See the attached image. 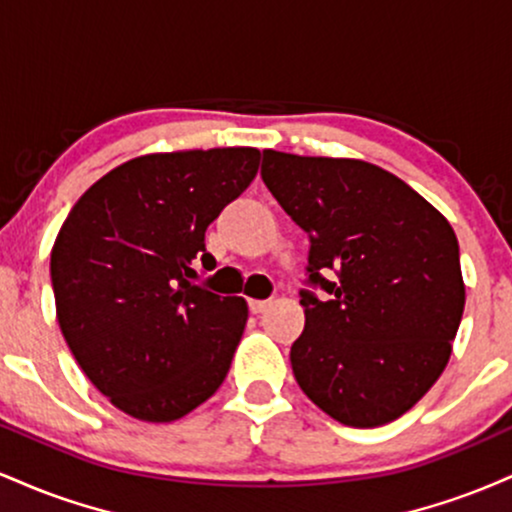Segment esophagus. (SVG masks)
I'll list each match as a JSON object with an SVG mask.
<instances>
[{
  "label": "esophagus",
  "mask_w": 512,
  "mask_h": 512,
  "mask_svg": "<svg viewBox=\"0 0 512 512\" xmlns=\"http://www.w3.org/2000/svg\"><path fill=\"white\" fill-rule=\"evenodd\" d=\"M269 305H272V301H250V310L255 315H260V313H264V310L269 308Z\"/></svg>",
  "instance_id": "34e87169"
}]
</instances>
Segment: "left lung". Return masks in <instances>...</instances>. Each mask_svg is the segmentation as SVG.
I'll return each mask as SVG.
<instances>
[{
    "label": "left lung",
    "mask_w": 512,
    "mask_h": 512,
    "mask_svg": "<svg viewBox=\"0 0 512 512\" xmlns=\"http://www.w3.org/2000/svg\"><path fill=\"white\" fill-rule=\"evenodd\" d=\"M262 180L310 240L305 330L291 346L298 385L339 424H390L448 366L464 310L455 231L366 161L267 149Z\"/></svg>",
    "instance_id": "1"
}]
</instances>
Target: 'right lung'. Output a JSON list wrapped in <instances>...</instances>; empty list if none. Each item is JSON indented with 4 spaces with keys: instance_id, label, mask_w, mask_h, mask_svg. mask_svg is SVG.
<instances>
[{
    "instance_id": "obj_1",
    "label": "right lung",
    "mask_w": 512,
    "mask_h": 512,
    "mask_svg": "<svg viewBox=\"0 0 512 512\" xmlns=\"http://www.w3.org/2000/svg\"><path fill=\"white\" fill-rule=\"evenodd\" d=\"M260 151L151 154L81 195L50 255L57 320L93 385L125 414L175 421L219 390L248 303L197 284L204 233L255 180Z\"/></svg>"
}]
</instances>
